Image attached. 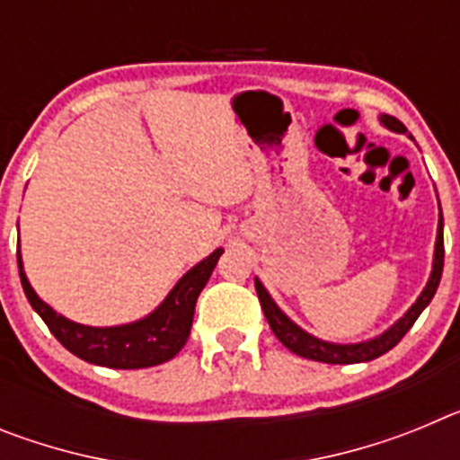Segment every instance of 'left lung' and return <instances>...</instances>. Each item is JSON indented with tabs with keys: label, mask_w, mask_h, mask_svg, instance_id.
Here are the masks:
<instances>
[{
	"label": "left lung",
	"mask_w": 460,
	"mask_h": 460,
	"mask_svg": "<svg viewBox=\"0 0 460 460\" xmlns=\"http://www.w3.org/2000/svg\"><path fill=\"white\" fill-rule=\"evenodd\" d=\"M382 124L392 128V131L405 133V128L396 117L392 115H382L380 117ZM442 267H445V237H442V214H440V223H438V239H436V260H433V271H430V279L426 283L424 292L420 295V299L412 304L408 313H405L403 318L398 320L392 329H387L385 334L377 336V339L367 341V343H355V345H334V343H324V341L313 339L311 334H306L304 329L296 327L292 320H288L280 308L271 302V296L267 295V290L262 288L260 280H255V292H258L260 306L265 311V318L270 323L271 332L276 334V339L280 343L286 345L288 350L295 352L299 357H306V359L313 361H323V364H359V361H371L382 357L385 352H389L398 341L403 339L408 334V329L412 327L414 320L420 318V313L424 311L426 306L430 304L433 295H436L438 286H440V276H442Z\"/></svg>",
	"instance_id": "1"
}]
</instances>
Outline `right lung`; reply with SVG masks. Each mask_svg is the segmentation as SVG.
Returning a JSON list of instances; mask_svg holds the SVG:
<instances>
[{
    "label": "right lung",
    "mask_w": 460,
    "mask_h": 460,
    "mask_svg": "<svg viewBox=\"0 0 460 460\" xmlns=\"http://www.w3.org/2000/svg\"><path fill=\"white\" fill-rule=\"evenodd\" d=\"M223 249H217L200 265H195L184 279L174 286L152 315L140 323L121 324V327H84L71 323L64 315H57L46 302H40L31 290L30 280L22 271V260L18 253V270L22 290L31 308L39 313L48 329L59 343L80 359L108 368H147L172 359L184 348L193 324V311L198 295L209 280Z\"/></svg>",
    "instance_id": "right-lung-1"
}]
</instances>
